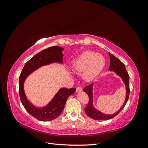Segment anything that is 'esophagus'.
<instances>
[{"instance_id": "esophagus-1", "label": "esophagus", "mask_w": 148, "mask_h": 148, "mask_svg": "<svg viewBox=\"0 0 148 148\" xmlns=\"http://www.w3.org/2000/svg\"><path fill=\"white\" fill-rule=\"evenodd\" d=\"M82 87H80V86H78L77 88V92H82Z\"/></svg>"}]
</instances>
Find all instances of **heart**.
Masks as SVG:
<instances>
[{
    "instance_id": "b5f03b06",
    "label": "heart",
    "mask_w": 148,
    "mask_h": 148,
    "mask_svg": "<svg viewBox=\"0 0 148 148\" xmlns=\"http://www.w3.org/2000/svg\"><path fill=\"white\" fill-rule=\"evenodd\" d=\"M106 64L104 57L100 53L92 51H85L71 63L74 73L81 74L87 81H92L100 74Z\"/></svg>"
}]
</instances>
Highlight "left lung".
Listing matches in <instances>:
<instances>
[{
  "label": "left lung",
  "instance_id": "8db88e82",
  "mask_svg": "<svg viewBox=\"0 0 148 148\" xmlns=\"http://www.w3.org/2000/svg\"><path fill=\"white\" fill-rule=\"evenodd\" d=\"M109 55L110 57V64L109 66V70L110 71H114L119 77L122 78L123 82L125 88H126V97H125V102L121 108L113 114H106L101 112L99 110H97L93 106V93H92V88L94 83H91L88 86L85 87L83 89V91L86 92L89 96V102L86 108L84 109V111L88 117H91L94 120H109L115 117L122 110L125 104L128 100L129 95H130V86H129V75L128 74L127 71L125 69V65L121 62L117 57H115L112 53L109 52Z\"/></svg>",
  "mask_w": 148,
  "mask_h": 148
}]
</instances>
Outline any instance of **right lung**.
Segmentation results:
<instances>
[{
    "instance_id": "1",
    "label": "right lung",
    "mask_w": 148,
    "mask_h": 148,
    "mask_svg": "<svg viewBox=\"0 0 148 148\" xmlns=\"http://www.w3.org/2000/svg\"><path fill=\"white\" fill-rule=\"evenodd\" d=\"M63 50L64 48L61 47L53 46L38 53L26 62L20 75L19 95L22 104L30 115L42 122L51 121L59 117L64 109L67 99L75 92L76 88H61L46 106L37 107L31 104L26 97L24 83L31 73L42 66L52 63L63 64Z\"/></svg>"
}]
</instances>
